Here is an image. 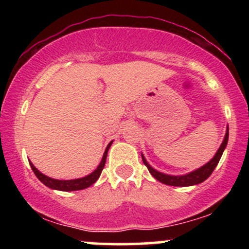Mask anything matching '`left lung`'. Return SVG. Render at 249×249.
<instances>
[{"label": "left lung", "mask_w": 249, "mask_h": 249, "mask_svg": "<svg viewBox=\"0 0 249 249\" xmlns=\"http://www.w3.org/2000/svg\"><path fill=\"white\" fill-rule=\"evenodd\" d=\"M227 142H228V127L226 130V134H225V138L222 144L220 145L219 150L216 151L215 156L211 159L207 164H205L204 166H201L200 168H196V171L193 172H190L187 174H184V176H170V174H165L159 172V171L154 170L153 167H151V165L148 164L145 159V157L142 154V159L144 161L145 166L147 167V170L150 171V173L156 178L158 181L162 182L165 185H170V186H192V185H198L200 182L205 181L208 177L212 174V172L214 171V168L216 167L218 162L221 158L222 153H224V150L227 146Z\"/></svg>", "instance_id": "1"}]
</instances>
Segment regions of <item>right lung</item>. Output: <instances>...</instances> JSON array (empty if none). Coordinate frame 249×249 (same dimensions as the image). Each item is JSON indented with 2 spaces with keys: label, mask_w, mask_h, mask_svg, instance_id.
<instances>
[{
  "label": "right lung",
  "mask_w": 249,
  "mask_h": 249,
  "mask_svg": "<svg viewBox=\"0 0 249 249\" xmlns=\"http://www.w3.org/2000/svg\"><path fill=\"white\" fill-rule=\"evenodd\" d=\"M111 144H112V142H108L107 147L105 148V152H104V154H103L102 161H101V164L98 165V167H97L92 173L89 174V176L83 177V178H79V179H72V180L53 179V178H49V177L44 176V174L39 172V171L37 170L35 166H34L33 162L31 161H29L30 166H31V168H33L34 173H35V176L37 177V178L41 180L43 184L49 188H53V190H58V191H65V192H69V191L84 190V188H87L89 186H91L92 184H95V182L97 181V179H98L99 176H101L103 168H104V166H105L107 151H108V148H110Z\"/></svg>",
  "instance_id": "1"
}]
</instances>
